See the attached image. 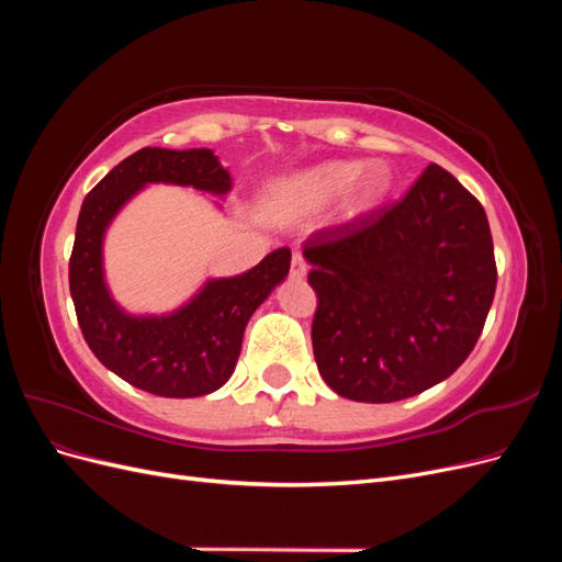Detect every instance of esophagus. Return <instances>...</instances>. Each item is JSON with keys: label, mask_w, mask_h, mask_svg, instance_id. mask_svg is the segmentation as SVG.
Here are the masks:
<instances>
[{"label": "esophagus", "mask_w": 562, "mask_h": 562, "mask_svg": "<svg viewBox=\"0 0 562 562\" xmlns=\"http://www.w3.org/2000/svg\"><path fill=\"white\" fill-rule=\"evenodd\" d=\"M304 274H307V260H304L300 252H293V260H291V277H293V279H302Z\"/></svg>", "instance_id": "esophagus-1"}]
</instances>
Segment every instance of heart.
<instances>
[{
	"label": "heart",
	"mask_w": 562,
	"mask_h": 562,
	"mask_svg": "<svg viewBox=\"0 0 562 562\" xmlns=\"http://www.w3.org/2000/svg\"><path fill=\"white\" fill-rule=\"evenodd\" d=\"M391 184L389 168L370 161H326L295 178L271 187V209L274 211H314L323 209L347 194V213L359 215L370 211L386 194Z\"/></svg>",
	"instance_id": "heart-1"
}]
</instances>
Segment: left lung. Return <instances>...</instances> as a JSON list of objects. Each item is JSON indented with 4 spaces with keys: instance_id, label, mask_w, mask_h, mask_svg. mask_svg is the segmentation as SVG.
Returning a JSON list of instances; mask_svg holds the SVG:
<instances>
[{
    "instance_id": "1",
    "label": "left lung",
    "mask_w": 562,
    "mask_h": 562,
    "mask_svg": "<svg viewBox=\"0 0 562 562\" xmlns=\"http://www.w3.org/2000/svg\"><path fill=\"white\" fill-rule=\"evenodd\" d=\"M302 252L318 297V372L361 403L403 401L450 378L497 288L481 201L436 164L391 209L318 229Z\"/></svg>"
}]
</instances>
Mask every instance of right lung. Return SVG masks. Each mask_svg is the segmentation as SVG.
<instances>
[{"label":"right lung","instance_id":"1","mask_svg":"<svg viewBox=\"0 0 562 562\" xmlns=\"http://www.w3.org/2000/svg\"><path fill=\"white\" fill-rule=\"evenodd\" d=\"M155 182L215 196L232 190L229 171L213 149L143 147L114 166L79 211L70 258L75 312L89 349L114 375L164 398L206 396L232 378L248 321L288 277L291 250L269 252L239 277L209 279L171 314L133 316L108 291L103 239L114 215Z\"/></svg>","mask_w":562,"mask_h":562}]
</instances>
